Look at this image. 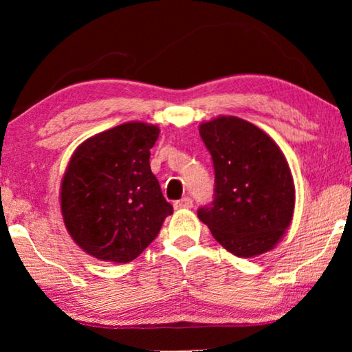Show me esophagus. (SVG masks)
Returning a JSON list of instances; mask_svg holds the SVG:
<instances>
[{"mask_svg":"<svg viewBox=\"0 0 352 352\" xmlns=\"http://www.w3.org/2000/svg\"><path fill=\"white\" fill-rule=\"evenodd\" d=\"M194 201H192L190 197H184V199L175 201V208L176 210H184V208H192Z\"/></svg>","mask_w":352,"mask_h":352,"instance_id":"34e87169","label":"esophagus"}]
</instances>
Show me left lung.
Wrapping results in <instances>:
<instances>
[{"instance_id": "8db88e82", "label": "left lung", "mask_w": 352, "mask_h": 352, "mask_svg": "<svg viewBox=\"0 0 352 352\" xmlns=\"http://www.w3.org/2000/svg\"><path fill=\"white\" fill-rule=\"evenodd\" d=\"M214 166V200L197 211L213 237L239 258L272 250L290 228L295 184L287 158L263 129L239 117L199 126Z\"/></svg>"}]
</instances>
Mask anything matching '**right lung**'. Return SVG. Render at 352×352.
Instances as JSON below:
<instances>
[{"label": "right lung", "mask_w": 352, "mask_h": 352, "mask_svg": "<svg viewBox=\"0 0 352 352\" xmlns=\"http://www.w3.org/2000/svg\"><path fill=\"white\" fill-rule=\"evenodd\" d=\"M160 128L128 122L91 136L72 155L60 184V211L74 242L100 261L129 263L173 213L151 170Z\"/></svg>", "instance_id": "obj_1"}]
</instances>
